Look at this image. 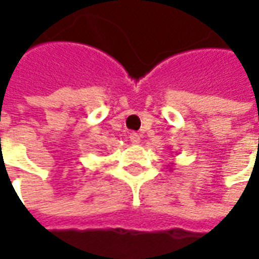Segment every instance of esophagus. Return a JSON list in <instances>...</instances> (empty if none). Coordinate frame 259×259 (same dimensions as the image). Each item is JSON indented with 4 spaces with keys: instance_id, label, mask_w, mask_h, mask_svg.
Returning a JSON list of instances; mask_svg holds the SVG:
<instances>
[{
    "instance_id": "34e87169",
    "label": "esophagus",
    "mask_w": 259,
    "mask_h": 259,
    "mask_svg": "<svg viewBox=\"0 0 259 259\" xmlns=\"http://www.w3.org/2000/svg\"><path fill=\"white\" fill-rule=\"evenodd\" d=\"M140 138H141V137L137 134V133H131V134H130V141H131L133 144H138V143H140Z\"/></svg>"
}]
</instances>
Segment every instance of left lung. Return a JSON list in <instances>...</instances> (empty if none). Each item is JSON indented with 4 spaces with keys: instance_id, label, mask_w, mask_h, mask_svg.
I'll return each mask as SVG.
<instances>
[{
    "instance_id": "obj_1",
    "label": "left lung",
    "mask_w": 259,
    "mask_h": 259,
    "mask_svg": "<svg viewBox=\"0 0 259 259\" xmlns=\"http://www.w3.org/2000/svg\"><path fill=\"white\" fill-rule=\"evenodd\" d=\"M171 164H173V163H171Z\"/></svg>"
}]
</instances>
